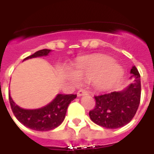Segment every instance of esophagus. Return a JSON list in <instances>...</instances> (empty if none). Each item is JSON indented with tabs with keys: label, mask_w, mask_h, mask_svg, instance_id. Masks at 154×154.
<instances>
[{
	"label": "esophagus",
	"mask_w": 154,
	"mask_h": 154,
	"mask_svg": "<svg viewBox=\"0 0 154 154\" xmlns=\"http://www.w3.org/2000/svg\"><path fill=\"white\" fill-rule=\"evenodd\" d=\"M77 96H82V95H85V94H87V91H83V90H80L78 91L77 93Z\"/></svg>",
	"instance_id": "esophagus-1"
}]
</instances>
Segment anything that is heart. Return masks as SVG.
<instances>
[{"instance_id":"b5f03b06","label":"heart","mask_w":154,"mask_h":154,"mask_svg":"<svg viewBox=\"0 0 154 154\" xmlns=\"http://www.w3.org/2000/svg\"><path fill=\"white\" fill-rule=\"evenodd\" d=\"M123 76V69L106 55H94L77 62L73 72L68 73L69 79L75 84L81 79L91 80L92 85L99 91H106L118 84Z\"/></svg>"}]
</instances>
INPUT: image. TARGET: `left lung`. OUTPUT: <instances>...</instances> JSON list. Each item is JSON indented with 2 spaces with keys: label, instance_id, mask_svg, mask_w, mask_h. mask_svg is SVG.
<instances>
[{
  "label": "left lung",
  "instance_id": "1",
  "mask_svg": "<svg viewBox=\"0 0 154 154\" xmlns=\"http://www.w3.org/2000/svg\"><path fill=\"white\" fill-rule=\"evenodd\" d=\"M131 73L135 81L125 91L94 96V109L89 112L93 122L108 129H116L132 120L140 102L141 85L140 75L135 66L132 67Z\"/></svg>",
  "mask_w": 154,
  "mask_h": 154
}]
</instances>
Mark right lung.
Instances as JSON below:
<instances>
[{"label":"right lung","instance_id":"add662e5","mask_svg":"<svg viewBox=\"0 0 154 154\" xmlns=\"http://www.w3.org/2000/svg\"><path fill=\"white\" fill-rule=\"evenodd\" d=\"M51 50L44 49L35 52L24 60L35 57L45 56ZM77 94H59L51 103L38 109H23L16 105L9 94L10 107L15 118L28 128L38 131H47L59 126L64 120L68 104L76 99Z\"/></svg>","mask_w":154,"mask_h":154}]
</instances>
